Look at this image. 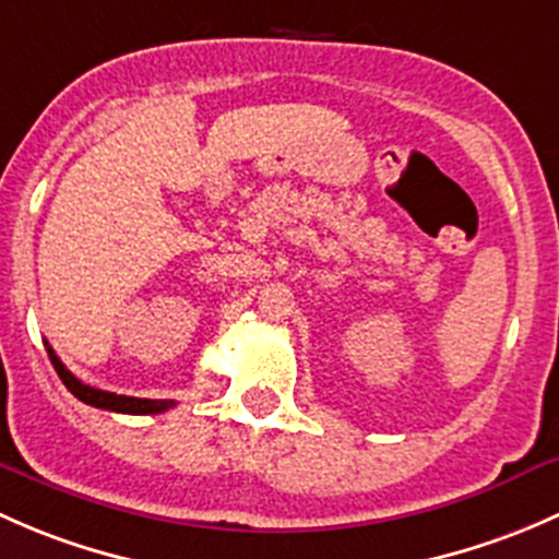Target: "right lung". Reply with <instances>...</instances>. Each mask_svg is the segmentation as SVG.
I'll return each mask as SVG.
<instances>
[{
	"label": "right lung",
	"mask_w": 559,
	"mask_h": 559,
	"mask_svg": "<svg viewBox=\"0 0 559 559\" xmlns=\"http://www.w3.org/2000/svg\"><path fill=\"white\" fill-rule=\"evenodd\" d=\"M45 347H48V358H50V364H53L56 373L61 377V382H64L69 393H72L74 399L83 401V404L96 406V408H107V412H120V414H160V412H166V408L175 406V401L131 399V395H115V393H107V390L88 388V384L80 382V379L74 377V373L69 371L64 364H61L59 355L53 353V347H50V344H45Z\"/></svg>",
	"instance_id": "add662e5"
}]
</instances>
